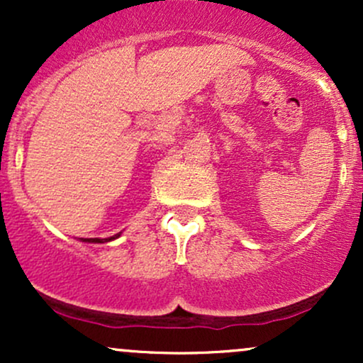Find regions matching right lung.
<instances>
[{
    "label": "right lung",
    "instance_id": "1",
    "mask_svg": "<svg viewBox=\"0 0 363 363\" xmlns=\"http://www.w3.org/2000/svg\"><path fill=\"white\" fill-rule=\"evenodd\" d=\"M116 237H119V234L114 237H109V239H85V242H106V240H112V239H116Z\"/></svg>",
    "mask_w": 363,
    "mask_h": 363
}]
</instances>
